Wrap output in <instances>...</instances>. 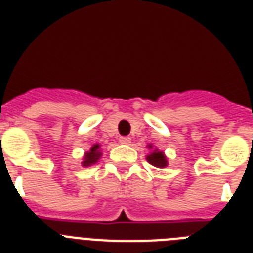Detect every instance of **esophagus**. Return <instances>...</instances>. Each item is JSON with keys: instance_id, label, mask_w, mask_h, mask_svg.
<instances>
[{"instance_id": "1", "label": "esophagus", "mask_w": 253, "mask_h": 253, "mask_svg": "<svg viewBox=\"0 0 253 253\" xmlns=\"http://www.w3.org/2000/svg\"><path fill=\"white\" fill-rule=\"evenodd\" d=\"M119 142H120V144H125V146H128V144H130L131 143V139L129 137H123V138H120Z\"/></svg>"}]
</instances>
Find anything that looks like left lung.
<instances>
[{
  "label": "left lung",
  "instance_id": "left-lung-1",
  "mask_svg": "<svg viewBox=\"0 0 253 253\" xmlns=\"http://www.w3.org/2000/svg\"><path fill=\"white\" fill-rule=\"evenodd\" d=\"M148 149H151L148 154L146 156L147 161H148L151 165H153L154 167H158V169H165V167L169 165V161H167L166 154L165 152L160 151L158 148H153L152 144H148Z\"/></svg>",
  "mask_w": 253,
  "mask_h": 253
}]
</instances>
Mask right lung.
<instances>
[{
    "instance_id": "add662e5",
    "label": "right lung",
    "mask_w": 253,
    "mask_h": 253,
    "mask_svg": "<svg viewBox=\"0 0 253 253\" xmlns=\"http://www.w3.org/2000/svg\"><path fill=\"white\" fill-rule=\"evenodd\" d=\"M101 156H102L101 146H100V144H93V146L90 148V151L84 152V160H82L81 165L84 167H88L91 166V165H95V163L101 158Z\"/></svg>"
}]
</instances>
